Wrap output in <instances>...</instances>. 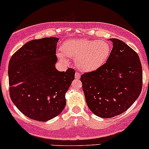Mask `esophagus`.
Segmentation results:
<instances>
[{
    "label": "esophagus",
    "instance_id": "obj_1",
    "mask_svg": "<svg viewBox=\"0 0 149 149\" xmlns=\"http://www.w3.org/2000/svg\"><path fill=\"white\" fill-rule=\"evenodd\" d=\"M80 73H78V72H76V74H75V78H76V79H80Z\"/></svg>",
    "mask_w": 149,
    "mask_h": 149
}]
</instances>
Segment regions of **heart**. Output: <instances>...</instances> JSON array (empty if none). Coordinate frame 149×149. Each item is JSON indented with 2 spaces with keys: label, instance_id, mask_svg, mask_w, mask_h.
<instances>
[{
  "label": "heart",
  "instance_id": "b5f03b06",
  "mask_svg": "<svg viewBox=\"0 0 149 149\" xmlns=\"http://www.w3.org/2000/svg\"><path fill=\"white\" fill-rule=\"evenodd\" d=\"M111 45L103 40H91L86 38L69 40L62 47L63 53L59 57L67 62V57L76 60L79 70L92 72L102 67L111 54Z\"/></svg>",
  "mask_w": 149,
  "mask_h": 149
}]
</instances>
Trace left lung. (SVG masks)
I'll list each match as a JSON object with an SVG mask.
<instances>
[{"label": "left lung", "instance_id": "8db88e82", "mask_svg": "<svg viewBox=\"0 0 149 149\" xmlns=\"http://www.w3.org/2000/svg\"><path fill=\"white\" fill-rule=\"evenodd\" d=\"M113 49L106 63L81 76L88 107L101 118L126 111L142 90L143 72L139 56L125 42L110 38Z\"/></svg>", "mask_w": 149, "mask_h": 149}]
</instances>
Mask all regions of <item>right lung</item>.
Here are the masks:
<instances>
[{
  "label": "right lung",
  "mask_w": 149,
  "mask_h": 149,
  "mask_svg": "<svg viewBox=\"0 0 149 149\" xmlns=\"http://www.w3.org/2000/svg\"><path fill=\"white\" fill-rule=\"evenodd\" d=\"M58 40L50 37L29 41L13 54L8 63L11 100L33 120L47 122L58 116L75 79L73 68L61 72L55 68Z\"/></svg>",
  "instance_id": "right-lung-1"
}]
</instances>
